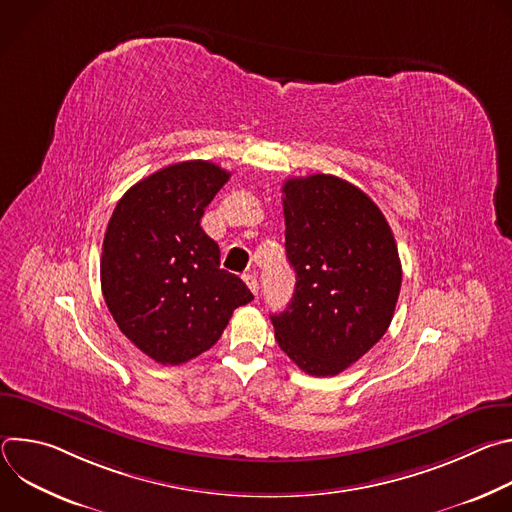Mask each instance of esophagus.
<instances>
[{
  "label": "esophagus",
  "mask_w": 512,
  "mask_h": 512,
  "mask_svg": "<svg viewBox=\"0 0 512 512\" xmlns=\"http://www.w3.org/2000/svg\"><path fill=\"white\" fill-rule=\"evenodd\" d=\"M243 279H245V283H247V287L253 291V294L257 296V291H259V281H257V275L253 273V271H249V273H245L243 275Z\"/></svg>",
  "instance_id": "34e87169"
}]
</instances>
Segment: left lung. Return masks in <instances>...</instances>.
Instances as JSON below:
<instances>
[{
	"label": "left lung",
	"instance_id": "obj_1",
	"mask_svg": "<svg viewBox=\"0 0 512 512\" xmlns=\"http://www.w3.org/2000/svg\"><path fill=\"white\" fill-rule=\"evenodd\" d=\"M285 253L296 291L271 316L279 348L314 377H334L387 332L401 261L379 206L332 174L289 178L283 188Z\"/></svg>",
	"mask_w": 512,
	"mask_h": 512
}]
</instances>
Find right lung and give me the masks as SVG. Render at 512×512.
I'll list each match as a JSON object with an SVG mask.
<instances>
[{
	"mask_svg": "<svg viewBox=\"0 0 512 512\" xmlns=\"http://www.w3.org/2000/svg\"><path fill=\"white\" fill-rule=\"evenodd\" d=\"M229 172L204 160L166 166L117 202L101 255V289L119 330L152 360L182 364L208 350L253 300L221 269L200 218Z\"/></svg>",
	"mask_w": 512,
	"mask_h": 512,
	"instance_id": "1",
	"label": "right lung"
}]
</instances>
